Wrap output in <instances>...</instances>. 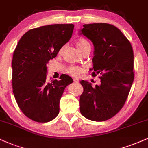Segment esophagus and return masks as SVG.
I'll use <instances>...</instances> for the list:
<instances>
[{"instance_id":"obj_1","label":"esophagus","mask_w":148,"mask_h":148,"mask_svg":"<svg viewBox=\"0 0 148 148\" xmlns=\"http://www.w3.org/2000/svg\"><path fill=\"white\" fill-rule=\"evenodd\" d=\"M74 83H79V81L78 79H74Z\"/></svg>"}]
</instances>
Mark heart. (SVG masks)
Returning a JSON list of instances; mask_svg holds the SVG:
<instances>
[{
    "label": "heart",
    "instance_id": "obj_1",
    "mask_svg": "<svg viewBox=\"0 0 148 148\" xmlns=\"http://www.w3.org/2000/svg\"><path fill=\"white\" fill-rule=\"evenodd\" d=\"M76 47H77L78 49L82 53L85 49H88V48H90V44L86 40L80 39V40L76 42ZM63 47H62L60 49V52H61L63 51ZM83 72H84V69L81 68V67L77 66L70 67L67 69V73H68L69 74L74 76V77H79V76H81L83 74Z\"/></svg>",
    "mask_w": 148,
    "mask_h": 148
}]
</instances>
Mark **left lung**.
I'll return each mask as SVG.
<instances>
[{
	"instance_id": "left-lung-1",
	"label": "left lung",
	"mask_w": 148,
	"mask_h": 148,
	"mask_svg": "<svg viewBox=\"0 0 148 148\" xmlns=\"http://www.w3.org/2000/svg\"><path fill=\"white\" fill-rule=\"evenodd\" d=\"M94 45L93 72L101 84L95 88L88 81L80 83V112L94 121H104L116 114L125 104L134 81V54L127 38L116 27L107 23L83 25L79 30Z\"/></svg>"
}]
</instances>
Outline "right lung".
<instances>
[{
	"label": "right lung",
	"mask_w": 148,
	"mask_h": 148,
	"mask_svg": "<svg viewBox=\"0 0 148 148\" xmlns=\"http://www.w3.org/2000/svg\"><path fill=\"white\" fill-rule=\"evenodd\" d=\"M73 24H55L30 29L21 37L12 62L13 93L21 111L34 121L47 123L59 113L60 99L72 83L67 74L47 82V63L72 37Z\"/></svg>",
	"instance_id": "1"
}]
</instances>
